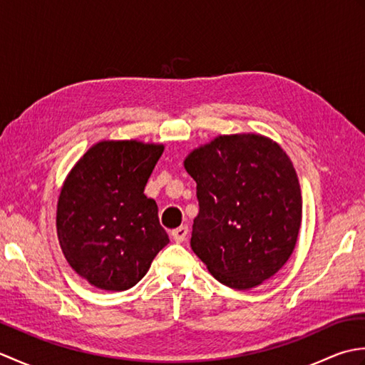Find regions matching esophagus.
<instances>
[{
    "mask_svg": "<svg viewBox=\"0 0 365 365\" xmlns=\"http://www.w3.org/2000/svg\"><path fill=\"white\" fill-rule=\"evenodd\" d=\"M173 238H174V242L175 243H182V242H185V240H187V235H188V227L187 226H180V227H177V229H174L173 230Z\"/></svg>",
    "mask_w": 365,
    "mask_h": 365,
    "instance_id": "34e87169",
    "label": "esophagus"
}]
</instances>
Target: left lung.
<instances>
[{"label": "left lung", "mask_w": 365, "mask_h": 365, "mask_svg": "<svg viewBox=\"0 0 365 365\" xmlns=\"http://www.w3.org/2000/svg\"><path fill=\"white\" fill-rule=\"evenodd\" d=\"M199 215L191 247L224 285L246 290L289 260L301 226L299 182L290 158L259 135L220 136L185 160Z\"/></svg>", "instance_id": "left-lung-1"}]
</instances>
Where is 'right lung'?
I'll return each instance as SVG.
<instances>
[{
  "label": "right lung",
  "mask_w": 365,
  "mask_h": 365,
  "mask_svg": "<svg viewBox=\"0 0 365 365\" xmlns=\"http://www.w3.org/2000/svg\"><path fill=\"white\" fill-rule=\"evenodd\" d=\"M163 145L98 143L71 170L58 200V238L71 267L103 290L136 285L169 243L144 195Z\"/></svg>",
  "instance_id": "add662e5"
}]
</instances>
